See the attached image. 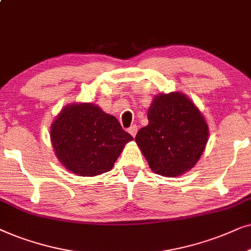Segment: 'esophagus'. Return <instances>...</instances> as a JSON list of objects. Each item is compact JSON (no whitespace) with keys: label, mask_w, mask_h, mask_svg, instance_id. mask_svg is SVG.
<instances>
[{"label":"esophagus","mask_w":251,"mask_h":251,"mask_svg":"<svg viewBox=\"0 0 251 251\" xmlns=\"http://www.w3.org/2000/svg\"><path fill=\"white\" fill-rule=\"evenodd\" d=\"M136 132H138V126H136V125H132L131 127L128 128V133L132 136H135L136 135Z\"/></svg>","instance_id":"1"}]
</instances>
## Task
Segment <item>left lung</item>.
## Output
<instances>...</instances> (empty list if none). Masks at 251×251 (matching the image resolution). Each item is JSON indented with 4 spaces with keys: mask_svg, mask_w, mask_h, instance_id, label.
Returning <instances> with one entry per match:
<instances>
[{
    "mask_svg": "<svg viewBox=\"0 0 251 251\" xmlns=\"http://www.w3.org/2000/svg\"><path fill=\"white\" fill-rule=\"evenodd\" d=\"M148 125L135 142L152 172L176 178L195 166L209 139L208 123L188 96L158 94L148 109Z\"/></svg>",
    "mask_w": 251,
    "mask_h": 251,
    "instance_id": "left-lung-1",
    "label": "left lung"
}]
</instances>
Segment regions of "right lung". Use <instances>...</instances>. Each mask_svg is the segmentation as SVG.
<instances>
[{
	"label": "right lung",
	"instance_id": "obj_1",
	"mask_svg": "<svg viewBox=\"0 0 251 251\" xmlns=\"http://www.w3.org/2000/svg\"><path fill=\"white\" fill-rule=\"evenodd\" d=\"M50 140L59 163L80 176L110 171L133 138L115 116L94 103L65 105L50 126Z\"/></svg>",
	"mask_w": 251,
	"mask_h": 251
}]
</instances>
